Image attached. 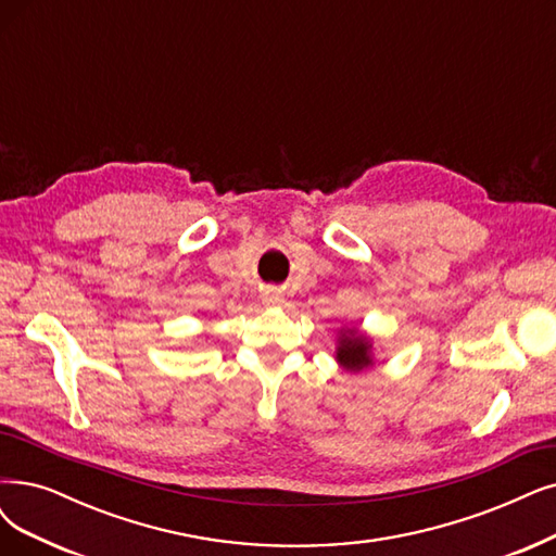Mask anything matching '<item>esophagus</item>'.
I'll list each match as a JSON object with an SVG mask.
<instances>
[{
	"mask_svg": "<svg viewBox=\"0 0 556 556\" xmlns=\"http://www.w3.org/2000/svg\"><path fill=\"white\" fill-rule=\"evenodd\" d=\"M263 302H267V304H279V302H281V293H279V291H265V293H263Z\"/></svg>",
	"mask_w": 556,
	"mask_h": 556,
	"instance_id": "34e87169",
	"label": "esophagus"
}]
</instances>
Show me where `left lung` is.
Wrapping results in <instances>:
<instances>
[{"instance_id":"8db88e82","label":"left lung","mask_w":556,"mask_h":556,"mask_svg":"<svg viewBox=\"0 0 556 556\" xmlns=\"http://www.w3.org/2000/svg\"><path fill=\"white\" fill-rule=\"evenodd\" d=\"M337 362L345 368V371H364V368L374 366V343L359 330H351L343 327L339 332V345H337Z\"/></svg>"}]
</instances>
